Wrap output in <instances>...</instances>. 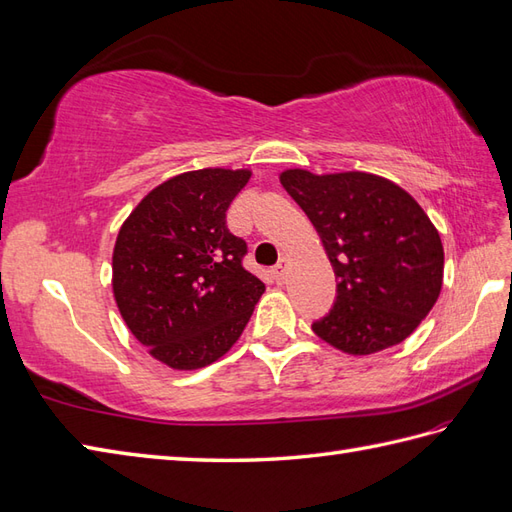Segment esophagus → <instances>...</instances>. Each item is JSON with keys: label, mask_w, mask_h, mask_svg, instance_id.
Returning a JSON list of instances; mask_svg holds the SVG:
<instances>
[{"label": "esophagus", "mask_w": 512, "mask_h": 512, "mask_svg": "<svg viewBox=\"0 0 512 512\" xmlns=\"http://www.w3.org/2000/svg\"><path fill=\"white\" fill-rule=\"evenodd\" d=\"M286 267H289V260L280 258V263L271 269V273H273V278H276V282H284V278H286Z\"/></svg>", "instance_id": "34e87169"}]
</instances>
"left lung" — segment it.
Returning a JSON list of instances; mask_svg holds the SVG:
<instances>
[{
  "label": "left lung",
  "mask_w": 512,
  "mask_h": 512,
  "mask_svg": "<svg viewBox=\"0 0 512 512\" xmlns=\"http://www.w3.org/2000/svg\"><path fill=\"white\" fill-rule=\"evenodd\" d=\"M280 182L319 232L339 278L336 302L313 332L352 356L402 343L443 284L441 236L423 208L402 186L365 171L286 169Z\"/></svg>",
  "instance_id": "left-lung-1"
}]
</instances>
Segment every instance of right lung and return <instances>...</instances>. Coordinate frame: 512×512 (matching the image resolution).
Returning <instances> with one entry per match:
<instances>
[{
	"label": "right lung",
	"instance_id": "1",
	"mask_svg": "<svg viewBox=\"0 0 512 512\" xmlns=\"http://www.w3.org/2000/svg\"><path fill=\"white\" fill-rule=\"evenodd\" d=\"M249 169H197L149 191L123 221L112 293L130 332L162 365L191 371L239 341L265 284L243 267L226 226Z\"/></svg>",
	"mask_w": 512,
	"mask_h": 512
}]
</instances>
